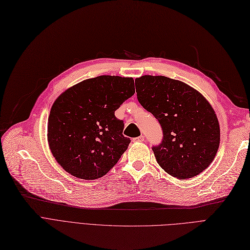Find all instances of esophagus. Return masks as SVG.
<instances>
[{
    "mask_svg": "<svg viewBox=\"0 0 250 250\" xmlns=\"http://www.w3.org/2000/svg\"><path fill=\"white\" fill-rule=\"evenodd\" d=\"M144 141V136H140V137H136L133 139V142H143Z\"/></svg>",
    "mask_w": 250,
    "mask_h": 250,
    "instance_id": "1",
    "label": "esophagus"
}]
</instances>
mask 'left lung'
<instances>
[{
	"label": "left lung",
	"instance_id": "8db88e82",
	"mask_svg": "<svg viewBox=\"0 0 250 250\" xmlns=\"http://www.w3.org/2000/svg\"><path fill=\"white\" fill-rule=\"evenodd\" d=\"M135 83L139 103L162 129L160 144L152 146L158 165L177 179L199 175L220 146V125L210 104L190 85L162 75H143Z\"/></svg>",
	"mask_w": 250,
	"mask_h": 250
}]
</instances>
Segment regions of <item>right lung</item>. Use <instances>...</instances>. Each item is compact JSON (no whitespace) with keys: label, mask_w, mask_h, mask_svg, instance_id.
<instances>
[{"label":"right lung","mask_w":250,"mask_h":250,"mask_svg":"<svg viewBox=\"0 0 250 250\" xmlns=\"http://www.w3.org/2000/svg\"><path fill=\"white\" fill-rule=\"evenodd\" d=\"M134 94L132 78L100 75L58 97L48 119V141L63 169L95 180L117 164L131 140L123 135L124 121L114 112Z\"/></svg>","instance_id":"right-lung-1"}]
</instances>
